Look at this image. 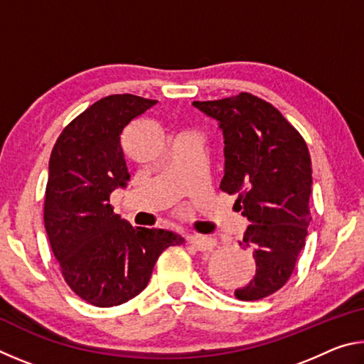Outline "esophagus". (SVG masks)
I'll return each instance as SVG.
<instances>
[{"label":"esophagus","mask_w":364,"mask_h":364,"mask_svg":"<svg viewBox=\"0 0 364 364\" xmlns=\"http://www.w3.org/2000/svg\"><path fill=\"white\" fill-rule=\"evenodd\" d=\"M189 244L193 245L196 250H200V252H210L217 247V241L208 236H191Z\"/></svg>","instance_id":"34e87169"}]
</instances>
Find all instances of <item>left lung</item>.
Returning a JSON list of instances; mask_svg holds the SVG:
<instances>
[{"mask_svg": "<svg viewBox=\"0 0 364 364\" xmlns=\"http://www.w3.org/2000/svg\"><path fill=\"white\" fill-rule=\"evenodd\" d=\"M193 106L218 122L225 138L220 189L236 194L249 220L242 242L254 252L255 276L236 289L239 300H260L291 278L311 221V159L305 139L278 109L250 93Z\"/></svg>", "mask_w": 364, "mask_h": 364, "instance_id": "left-lung-1", "label": "left lung"}]
</instances>
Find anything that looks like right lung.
Returning a JSON list of instances; mask_svg holds the SVG:
<instances>
[{"instance_id":"right-lung-1","label":"right lung","mask_w":364,"mask_h":364,"mask_svg":"<svg viewBox=\"0 0 364 364\" xmlns=\"http://www.w3.org/2000/svg\"><path fill=\"white\" fill-rule=\"evenodd\" d=\"M157 101L102 97L67 125L49 157L45 228L64 279L95 306L125 304L143 291L159 255L180 234L133 228L114 213L110 194L130 180L120 134Z\"/></svg>"}]
</instances>
